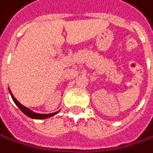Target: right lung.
Listing matches in <instances>:
<instances>
[{
	"label": "right lung",
	"instance_id": "1",
	"mask_svg": "<svg viewBox=\"0 0 153 153\" xmlns=\"http://www.w3.org/2000/svg\"><path fill=\"white\" fill-rule=\"evenodd\" d=\"M9 93H10V94H11V96H12V99H13V101L14 102V104H15L17 106H18V108L22 111V112H23L25 115H26L28 117H30V118H33V119H46V118H48V117H53V116L57 115V114L59 112V111H58V112L52 113V114H36V113L33 112V111H31L29 108L24 106L21 103H19L18 101H17V100L15 99V97L13 95V94H12V92H11L10 89H9Z\"/></svg>",
	"mask_w": 153,
	"mask_h": 153
}]
</instances>
